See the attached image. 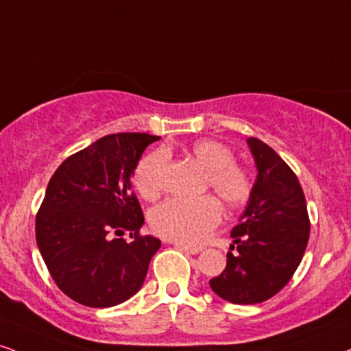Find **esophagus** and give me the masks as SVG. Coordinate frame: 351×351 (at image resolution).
Listing matches in <instances>:
<instances>
[{"label":"esophagus","instance_id":"esophagus-1","mask_svg":"<svg viewBox=\"0 0 351 351\" xmlns=\"http://www.w3.org/2000/svg\"><path fill=\"white\" fill-rule=\"evenodd\" d=\"M173 245L181 248V250L189 253V255H197V253L202 252V247H194V245H186V243H181V242H173Z\"/></svg>","mask_w":351,"mask_h":351}]
</instances>
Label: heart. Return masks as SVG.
<instances>
[{"label":"heart","instance_id":"b5f03b06","mask_svg":"<svg viewBox=\"0 0 351 351\" xmlns=\"http://www.w3.org/2000/svg\"><path fill=\"white\" fill-rule=\"evenodd\" d=\"M191 155L208 171V184L229 206H239L252 191V180L243 167L234 163L229 147L216 141H199L191 147ZM167 155L163 150L145 155L134 171V184L145 199H155L162 189ZM221 221V206L210 196L197 199L171 197L150 213L152 229L165 239L183 243H196Z\"/></svg>","mask_w":351,"mask_h":351}]
</instances>
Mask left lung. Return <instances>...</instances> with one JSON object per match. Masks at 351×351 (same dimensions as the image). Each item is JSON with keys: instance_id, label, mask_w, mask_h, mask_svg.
<instances>
[{"instance_id": "8db88e82", "label": "left lung", "mask_w": 351, "mask_h": 351, "mask_svg": "<svg viewBox=\"0 0 351 351\" xmlns=\"http://www.w3.org/2000/svg\"><path fill=\"white\" fill-rule=\"evenodd\" d=\"M256 178L247 208L230 232L227 267L209 281L232 304H258L288 285L306 252L311 223L294 171L260 138H247Z\"/></svg>"}]
</instances>
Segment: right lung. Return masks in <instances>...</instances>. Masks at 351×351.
Wrapping results in <instances>:
<instances>
[{
  "mask_svg": "<svg viewBox=\"0 0 351 351\" xmlns=\"http://www.w3.org/2000/svg\"><path fill=\"white\" fill-rule=\"evenodd\" d=\"M158 138L106 135L66 158L49 181L36 219L37 247L58 288L83 306L132 298L162 245L138 234L143 214L130 181L143 150ZM125 231L132 243L117 239Z\"/></svg>",
  "mask_w": 351,
  "mask_h": 351,
  "instance_id": "add662e5",
  "label": "right lung"
}]
</instances>
